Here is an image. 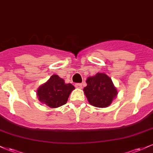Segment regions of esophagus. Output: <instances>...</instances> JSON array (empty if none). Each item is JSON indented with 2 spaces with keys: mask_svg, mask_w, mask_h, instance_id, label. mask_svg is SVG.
Listing matches in <instances>:
<instances>
[{
  "mask_svg": "<svg viewBox=\"0 0 153 153\" xmlns=\"http://www.w3.org/2000/svg\"><path fill=\"white\" fill-rule=\"evenodd\" d=\"M75 88H82V85L81 83H75Z\"/></svg>",
  "mask_w": 153,
  "mask_h": 153,
  "instance_id": "34e87169",
  "label": "esophagus"
}]
</instances>
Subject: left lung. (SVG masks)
I'll list each match as a JSON object with an SVG mask.
<instances>
[{"mask_svg":"<svg viewBox=\"0 0 153 153\" xmlns=\"http://www.w3.org/2000/svg\"><path fill=\"white\" fill-rule=\"evenodd\" d=\"M87 86L83 88L90 104L99 108H106L111 103L117 95V91L108 75L97 73L89 77L86 80Z\"/></svg>","mask_w":153,"mask_h":153,"instance_id":"left-lung-1","label":"left lung"}]
</instances>
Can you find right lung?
<instances>
[{
    "instance_id": "1",
    "label": "right lung",
    "mask_w": 153,
    "mask_h": 153,
    "mask_svg": "<svg viewBox=\"0 0 153 153\" xmlns=\"http://www.w3.org/2000/svg\"><path fill=\"white\" fill-rule=\"evenodd\" d=\"M75 87L66 84L58 75H53L47 82L37 90V96L41 102L51 108H57L65 104L71 91Z\"/></svg>"
}]
</instances>
